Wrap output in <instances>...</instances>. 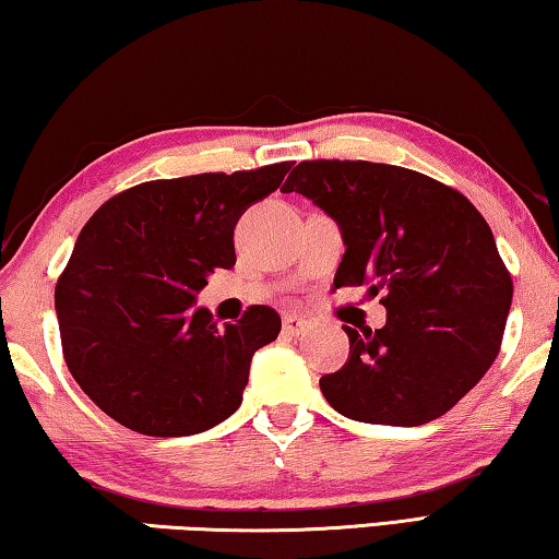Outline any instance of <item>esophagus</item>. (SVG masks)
Listing matches in <instances>:
<instances>
[{
  "label": "esophagus",
  "instance_id": "34e87169",
  "mask_svg": "<svg viewBox=\"0 0 559 559\" xmlns=\"http://www.w3.org/2000/svg\"><path fill=\"white\" fill-rule=\"evenodd\" d=\"M307 330H309V322L302 320V317L297 314L282 317V332L289 334V337H299V334H305Z\"/></svg>",
  "mask_w": 559,
  "mask_h": 559
}]
</instances>
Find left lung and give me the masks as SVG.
<instances>
[{
    "label": "left lung",
    "instance_id": "obj_1",
    "mask_svg": "<svg viewBox=\"0 0 559 559\" xmlns=\"http://www.w3.org/2000/svg\"><path fill=\"white\" fill-rule=\"evenodd\" d=\"M345 239L334 287L382 295L380 330L345 324L349 357L324 374V400L349 419L417 427L450 412L502 345L512 277L492 229L465 194L415 169L309 159L289 171Z\"/></svg>",
    "mask_w": 559,
    "mask_h": 559
}]
</instances>
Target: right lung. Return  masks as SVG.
Wrapping results in <instances>:
<instances>
[{"label": "right lung", "mask_w": 559, "mask_h": 559, "mask_svg": "<svg viewBox=\"0 0 559 559\" xmlns=\"http://www.w3.org/2000/svg\"><path fill=\"white\" fill-rule=\"evenodd\" d=\"M289 162L154 179L92 214L55 289L64 362L105 415L150 437L204 432L242 405L252 355L277 340L267 305L217 328L194 307L235 267V225L282 185Z\"/></svg>", "instance_id": "add662e5"}]
</instances>
